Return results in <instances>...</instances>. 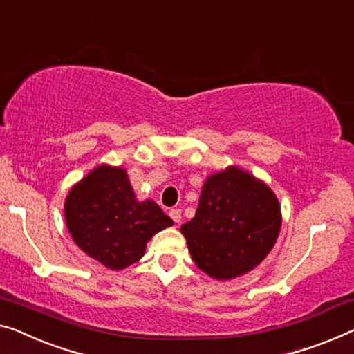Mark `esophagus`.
<instances>
[{"label": "esophagus", "instance_id": "esophagus-1", "mask_svg": "<svg viewBox=\"0 0 354 354\" xmlns=\"http://www.w3.org/2000/svg\"><path fill=\"white\" fill-rule=\"evenodd\" d=\"M169 215H171V218L174 220V222L180 223V220H182V211H180V209H172V211L169 212Z\"/></svg>", "mask_w": 354, "mask_h": 354}]
</instances>
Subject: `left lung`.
Listing matches in <instances>:
<instances>
[{"mask_svg": "<svg viewBox=\"0 0 354 354\" xmlns=\"http://www.w3.org/2000/svg\"><path fill=\"white\" fill-rule=\"evenodd\" d=\"M281 222L273 189L239 166H228L206 177L196 214L180 232L198 268L217 281H230L263 262Z\"/></svg>", "mask_w": 354, "mask_h": 354, "instance_id": "left-lung-1", "label": "left lung"}]
</instances>
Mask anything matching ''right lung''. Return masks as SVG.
<instances>
[{
    "instance_id": "obj_1",
    "label": "right lung",
    "mask_w": 354,
    "mask_h": 354,
    "mask_svg": "<svg viewBox=\"0 0 354 354\" xmlns=\"http://www.w3.org/2000/svg\"><path fill=\"white\" fill-rule=\"evenodd\" d=\"M65 223L75 244L109 270L139 262L147 243L172 227L171 217L153 201H139L126 169L100 165L70 188Z\"/></svg>"
}]
</instances>
